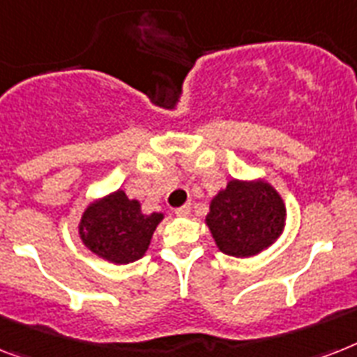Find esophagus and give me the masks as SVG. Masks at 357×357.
Masks as SVG:
<instances>
[{"label":"esophagus","mask_w":357,"mask_h":357,"mask_svg":"<svg viewBox=\"0 0 357 357\" xmlns=\"http://www.w3.org/2000/svg\"><path fill=\"white\" fill-rule=\"evenodd\" d=\"M176 214H178V216H188V214H190V205H181V207H178L176 208Z\"/></svg>","instance_id":"obj_1"}]
</instances>
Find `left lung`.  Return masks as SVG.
I'll return each instance as SVG.
<instances>
[{"label": "left lung", "mask_w": 357, "mask_h": 357, "mask_svg": "<svg viewBox=\"0 0 357 357\" xmlns=\"http://www.w3.org/2000/svg\"><path fill=\"white\" fill-rule=\"evenodd\" d=\"M286 218L282 196L269 181L233 178L211 199L205 225L222 253L249 259L279 240Z\"/></svg>", "instance_id": "obj_1"}]
</instances>
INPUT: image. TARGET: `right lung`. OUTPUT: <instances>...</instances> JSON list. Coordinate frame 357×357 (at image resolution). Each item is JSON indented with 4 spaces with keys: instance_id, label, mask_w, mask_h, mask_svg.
<instances>
[{
    "instance_id": "add662e5",
    "label": "right lung",
    "mask_w": 357,
    "mask_h": 357,
    "mask_svg": "<svg viewBox=\"0 0 357 357\" xmlns=\"http://www.w3.org/2000/svg\"><path fill=\"white\" fill-rule=\"evenodd\" d=\"M163 213H143L137 199L123 188L89 202L78 222V236L86 249L112 264L135 262L149 251Z\"/></svg>"
}]
</instances>
